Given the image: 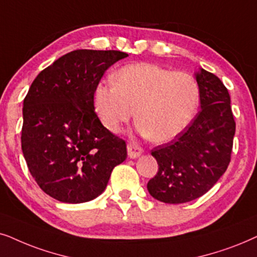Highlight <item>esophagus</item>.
<instances>
[{"label": "esophagus", "mask_w": 257, "mask_h": 257, "mask_svg": "<svg viewBox=\"0 0 257 257\" xmlns=\"http://www.w3.org/2000/svg\"><path fill=\"white\" fill-rule=\"evenodd\" d=\"M126 150H128V156L131 159H136L143 153V149L135 142H129L126 145Z\"/></svg>", "instance_id": "1"}]
</instances>
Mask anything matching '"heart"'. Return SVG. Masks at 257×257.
I'll return each instance as SVG.
<instances>
[{"instance_id":"heart-1","label":"heart","mask_w":257,"mask_h":257,"mask_svg":"<svg viewBox=\"0 0 257 257\" xmlns=\"http://www.w3.org/2000/svg\"><path fill=\"white\" fill-rule=\"evenodd\" d=\"M200 85L188 73L153 63L122 67L112 82H100L94 91L95 111L105 129L118 133L134 115L142 135L167 142L186 131L197 114Z\"/></svg>"}]
</instances>
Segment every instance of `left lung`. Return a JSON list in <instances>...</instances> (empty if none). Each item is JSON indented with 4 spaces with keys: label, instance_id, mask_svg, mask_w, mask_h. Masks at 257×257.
I'll use <instances>...</instances> for the list:
<instances>
[{
    "label": "left lung",
    "instance_id": "obj_1",
    "mask_svg": "<svg viewBox=\"0 0 257 257\" xmlns=\"http://www.w3.org/2000/svg\"><path fill=\"white\" fill-rule=\"evenodd\" d=\"M201 110L182 134L152 150L159 164L147 188L164 203H186L213 188L227 170L235 135L228 89L216 75L200 68L195 74Z\"/></svg>",
    "mask_w": 257,
    "mask_h": 257
}]
</instances>
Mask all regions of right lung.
Segmentation results:
<instances>
[{
    "label": "right lung",
    "instance_id": "1",
    "mask_svg": "<svg viewBox=\"0 0 257 257\" xmlns=\"http://www.w3.org/2000/svg\"><path fill=\"white\" fill-rule=\"evenodd\" d=\"M126 56L117 50L70 51L30 85L23 101L22 152L36 183L55 200H94L125 160V142L95 112L94 91L105 70Z\"/></svg>",
    "mask_w": 257,
    "mask_h": 257
}]
</instances>
